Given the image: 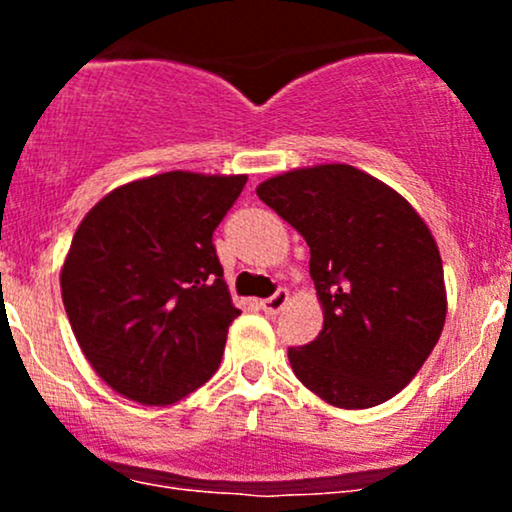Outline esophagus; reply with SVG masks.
I'll use <instances>...</instances> for the list:
<instances>
[{
  "mask_svg": "<svg viewBox=\"0 0 512 512\" xmlns=\"http://www.w3.org/2000/svg\"><path fill=\"white\" fill-rule=\"evenodd\" d=\"M286 303H289V291H286V289H276L274 296L264 298L260 305H262V310L267 315H276V313H281V310H284Z\"/></svg>",
  "mask_w": 512,
  "mask_h": 512,
  "instance_id": "1",
  "label": "esophagus"
}]
</instances>
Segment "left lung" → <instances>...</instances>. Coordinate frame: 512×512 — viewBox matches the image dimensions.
I'll return each mask as SVG.
<instances>
[{"label": "left lung", "instance_id": "obj_1", "mask_svg": "<svg viewBox=\"0 0 512 512\" xmlns=\"http://www.w3.org/2000/svg\"><path fill=\"white\" fill-rule=\"evenodd\" d=\"M257 197L305 238L325 322L289 349L325 402L368 409L419 373L445 325L443 260L421 216L385 182L330 163L264 180Z\"/></svg>", "mask_w": 512, "mask_h": 512}]
</instances>
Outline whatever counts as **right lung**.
Returning <instances> with one entry per match:
<instances>
[{
	"instance_id": "obj_1",
	"label": "right lung",
	"mask_w": 512,
	"mask_h": 512,
	"mask_svg": "<svg viewBox=\"0 0 512 512\" xmlns=\"http://www.w3.org/2000/svg\"><path fill=\"white\" fill-rule=\"evenodd\" d=\"M245 182L170 170L117 187L76 228L60 276L64 310L115 392L161 407L216 373L240 310L211 238Z\"/></svg>"
}]
</instances>
